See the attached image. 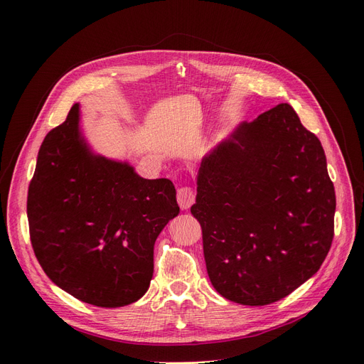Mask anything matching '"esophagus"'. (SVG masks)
Here are the masks:
<instances>
[{
	"label": "esophagus",
	"mask_w": 364,
	"mask_h": 364,
	"mask_svg": "<svg viewBox=\"0 0 364 364\" xmlns=\"http://www.w3.org/2000/svg\"><path fill=\"white\" fill-rule=\"evenodd\" d=\"M196 200V194L190 186H181L178 190V203L181 209H188Z\"/></svg>",
	"instance_id": "esophagus-1"
}]
</instances>
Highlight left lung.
I'll use <instances>...</instances> for the list:
<instances>
[{"instance_id": "8db88e82", "label": "left lung", "mask_w": 364, "mask_h": 364, "mask_svg": "<svg viewBox=\"0 0 364 364\" xmlns=\"http://www.w3.org/2000/svg\"><path fill=\"white\" fill-rule=\"evenodd\" d=\"M334 213L323 147L287 103L202 158L191 214L208 277L229 301L269 305L310 279L331 247Z\"/></svg>"}]
</instances>
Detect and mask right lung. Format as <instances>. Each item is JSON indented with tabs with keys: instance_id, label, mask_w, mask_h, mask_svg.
<instances>
[{
	"instance_id": "right-lung-1",
	"label": "right lung",
	"mask_w": 364,
	"mask_h": 364,
	"mask_svg": "<svg viewBox=\"0 0 364 364\" xmlns=\"http://www.w3.org/2000/svg\"><path fill=\"white\" fill-rule=\"evenodd\" d=\"M178 214L170 179H144L92 150L79 103L43 139L27 197L31 246L47 277L79 301L117 308L141 299L155 241Z\"/></svg>"
}]
</instances>
